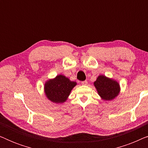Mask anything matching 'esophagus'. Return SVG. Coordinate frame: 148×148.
Returning <instances> with one entry per match:
<instances>
[{"mask_svg": "<svg viewBox=\"0 0 148 148\" xmlns=\"http://www.w3.org/2000/svg\"><path fill=\"white\" fill-rule=\"evenodd\" d=\"M82 85H87L88 84V82L87 81H83V82H82Z\"/></svg>", "mask_w": 148, "mask_h": 148, "instance_id": "1", "label": "esophagus"}]
</instances>
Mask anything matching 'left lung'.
Segmentation results:
<instances>
[{"mask_svg":"<svg viewBox=\"0 0 148 148\" xmlns=\"http://www.w3.org/2000/svg\"><path fill=\"white\" fill-rule=\"evenodd\" d=\"M98 94L105 100H111L119 94V85L114 80L107 78L104 75H100L94 82Z\"/></svg>","mask_w":148,"mask_h":148,"instance_id":"obj_1","label":"left lung"}]
</instances>
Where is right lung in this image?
<instances>
[{
  "label": "right lung",
  "mask_w": 148,
  "mask_h": 148,
  "mask_svg": "<svg viewBox=\"0 0 148 148\" xmlns=\"http://www.w3.org/2000/svg\"><path fill=\"white\" fill-rule=\"evenodd\" d=\"M76 82H71L65 76L59 75L45 84L44 90L47 98L52 102L62 103L66 101Z\"/></svg>",
  "instance_id": "add662e5"
}]
</instances>
